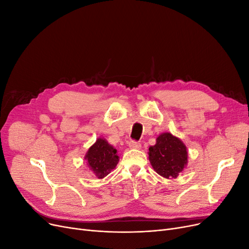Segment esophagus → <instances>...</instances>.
<instances>
[{
	"label": "esophagus",
	"mask_w": 249,
	"mask_h": 249,
	"mask_svg": "<svg viewBox=\"0 0 249 249\" xmlns=\"http://www.w3.org/2000/svg\"><path fill=\"white\" fill-rule=\"evenodd\" d=\"M129 147L139 149L140 147H142V143L138 142H135V140H131V142H129Z\"/></svg>",
	"instance_id": "obj_1"
}]
</instances>
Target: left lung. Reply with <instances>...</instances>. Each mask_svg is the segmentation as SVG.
I'll return each mask as SVG.
<instances>
[{
  "mask_svg": "<svg viewBox=\"0 0 249 249\" xmlns=\"http://www.w3.org/2000/svg\"><path fill=\"white\" fill-rule=\"evenodd\" d=\"M148 150L151 166L165 178H176L187 164L186 146L171 133H161Z\"/></svg>",
  "mask_w": 249,
  "mask_h": 249,
  "instance_id": "left-lung-1",
  "label": "left lung"
}]
</instances>
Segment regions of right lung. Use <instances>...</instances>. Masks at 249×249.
Masks as SVG:
<instances>
[{
    "label": "right lung",
    "mask_w": 249,
    "mask_h": 249,
    "mask_svg": "<svg viewBox=\"0 0 249 249\" xmlns=\"http://www.w3.org/2000/svg\"><path fill=\"white\" fill-rule=\"evenodd\" d=\"M89 168L95 173L98 178H104L113 170L119 161L117 149L107 143L105 139L99 138L90 146L85 156Z\"/></svg>",
    "instance_id": "1"
}]
</instances>
